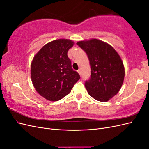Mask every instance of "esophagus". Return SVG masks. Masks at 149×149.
Listing matches in <instances>:
<instances>
[{
  "label": "esophagus",
  "instance_id": "esophagus-1",
  "mask_svg": "<svg viewBox=\"0 0 149 149\" xmlns=\"http://www.w3.org/2000/svg\"><path fill=\"white\" fill-rule=\"evenodd\" d=\"M77 72H78V73L79 74H81V70H77Z\"/></svg>",
  "mask_w": 149,
  "mask_h": 149
}]
</instances>
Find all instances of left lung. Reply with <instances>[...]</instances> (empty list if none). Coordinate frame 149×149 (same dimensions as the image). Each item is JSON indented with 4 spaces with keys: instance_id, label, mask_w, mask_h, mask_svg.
Wrapping results in <instances>:
<instances>
[{
    "instance_id": "8db88e82",
    "label": "left lung",
    "mask_w": 149,
    "mask_h": 149,
    "mask_svg": "<svg viewBox=\"0 0 149 149\" xmlns=\"http://www.w3.org/2000/svg\"><path fill=\"white\" fill-rule=\"evenodd\" d=\"M76 44L86 53L91 66V78L85 83L88 93L97 101H108L124 82L125 69L119 55L109 44L96 38Z\"/></svg>"
}]
</instances>
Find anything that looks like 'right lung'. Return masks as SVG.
Segmentation results:
<instances>
[{
  "label": "right lung",
  "mask_w": 149,
  "mask_h": 149,
  "mask_svg": "<svg viewBox=\"0 0 149 149\" xmlns=\"http://www.w3.org/2000/svg\"><path fill=\"white\" fill-rule=\"evenodd\" d=\"M74 42L68 39L47 43L34 56L31 63V79L36 91L46 100H60L68 94L80 78L71 68L68 57Z\"/></svg>",
  "instance_id": "1"
}]
</instances>
